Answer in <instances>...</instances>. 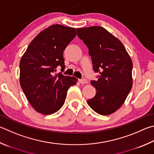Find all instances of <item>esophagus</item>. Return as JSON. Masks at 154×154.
<instances>
[{"label": "esophagus", "mask_w": 154, "mask_h": 154, "mask_svg": "<svg viewBox=\"0 0 154 154\" xmlns=\"http://www.w3.org/2000/svg\"><path fill=\"white\" fill-rule=\"evenodd\" d=\"M79 82L82 84H85V83H88V80L86 79H82L79 80Z\"/></svg>", "instance_id": "1"}]
</instances>
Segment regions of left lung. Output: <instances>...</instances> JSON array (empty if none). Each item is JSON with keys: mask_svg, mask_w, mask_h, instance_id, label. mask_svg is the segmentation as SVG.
<instances>
[{"mask_svg": "<svg viewBox=\"0 0 154 154\" xmlns=\"http://www.w3.org/2000/svg\"><path fill=\"white\" fill-rule=\"evenodd\" d=\"M77 35L89 49L98 79L91 81L96 94L88 104L101 115L114 113L123 104L133 85V63L118 38L104 27L78 28Z\"/></svg>", "mask_w": 154, "mask_h": 154, "instance_id": "left-lung-1", "label": "left lung"}]
</instances>
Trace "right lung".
<instances>
[{
    "label": "right lung",
    "instance_id": "add662e5",
    "mask_svg": "<svg viewBox=\"0 0 154 154\" xmlns=\"http://www.w3.org/2000/svg\"><path fill=\"white\" fill-rule=\"evenodd\" d=\"M77 35L73 27L56 24L44 29L31 42L19 63V82L30 104L44 115L57 112L63 106L74 77L56 73L65 67L63 51Z\"/></svg>",
    "mask_w": 154,
    "mask_h": 154
}]
</instances>
